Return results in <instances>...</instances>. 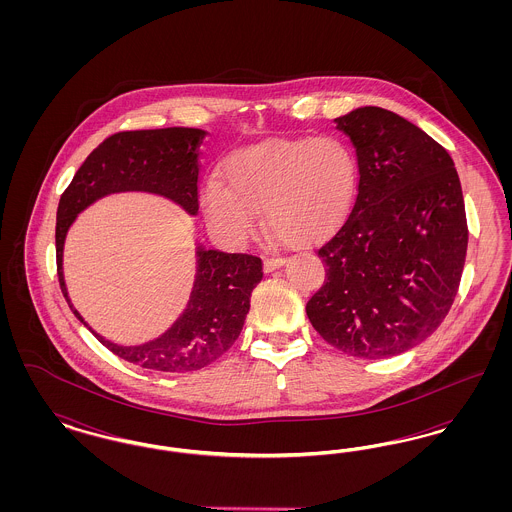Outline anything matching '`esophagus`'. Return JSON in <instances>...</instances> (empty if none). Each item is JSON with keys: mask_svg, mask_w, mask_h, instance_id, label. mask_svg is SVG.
<instances>
[{"mask_svg": "<svg viewBox=\"0 0 512 512\" xmlns=\"http://www.w3.org/2000/svg\"><path fill=\"white\" fill-rule=\"evenodd\" d=\"M284 263H286V259H282V257H270V259L263 261V270L265 272H274L276 268L282 267Z\"/></svg>", "mask_w": 512, "mask_h": 512, "instance_id": "esophagus-1", "label": "esophagus"}]
</instances>
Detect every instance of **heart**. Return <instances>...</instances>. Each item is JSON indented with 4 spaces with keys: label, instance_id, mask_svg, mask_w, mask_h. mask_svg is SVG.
<instances>
[{
    "label": "heart",
    "instance_id": "obj_1",
    "mask_svg": "<svg viewBox=\"0 0 512 512\" xmlns=\"http://www.w3.org/2000/svg\"><path fill=\"white\" fill-rule=\"evenodd\" d=\"M222 182L209 176L201 211L222 242L244 245L267 224L288 244L315 245L330 238L351 213L359 161L336 134L272 138L234 151L224 161Z\"/></svg>",
    "mask_w": 512,
    "mask_h": 512
}]
</instances>
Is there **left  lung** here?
<instances>
[{
	"label": "left lung",
	"instance_id": "obj_1",
	"mask_svg": "<svg viewBox=\"0 0 512 512\" xmlns=\"http://www.w3.org/2000/svg\"><path fill=\"white\" fill-rule=\"evenodd\" d=\"M336 124L357 151L359 194L317 251L326 278L307 317L343 353L386 359L434 334L453 305L468 245L461 180L445 147L388 109Z\"/></svg>",
	"mask_w": 512,
	"mask_h": 512
}]
</instances>
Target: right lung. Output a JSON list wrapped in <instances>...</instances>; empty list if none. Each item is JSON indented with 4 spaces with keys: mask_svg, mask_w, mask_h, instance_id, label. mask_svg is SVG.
I'll return each mask as SVG.
<instances>
[{
    "mask_svg": "<svg viewBox=\"0 0 512 512\" xmlns=\"http://www.w3.org/2000/svg\"><path fill=\"white\" fill-rule=\"evenodd\" d=\"M205 136V130L182 126L113 134L88 155L57 207V276L74 317L117 357L149 370L192 372L222 357L244 328L249 297L263 278L261 259L195 244L194 288L182 315L161 336L122 345L105 340L74 309L63 272L65 238L86 207L119 192L163 195L188 215H197L199 147Z\"/></svg>",
    "mask_w": 512,
    "mask_h": 512,
    "instance_id": "obj_1",
    "label": "right lung"
}]
</instances>
